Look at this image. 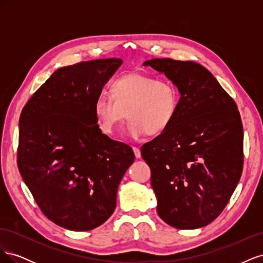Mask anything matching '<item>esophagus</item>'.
<instances>
[{"mask_svg": "<svg viewBox=\"0 0 263 263\" xmlns=\"http://www.w3.org/2000/svg\"><path fill=\"white\" fill-rule=\"evenodd\" d=\"M133 150H134V154H135V157H136L137 159H139L141 157V153H140V149L138 147H133Z\"/></svg>", "mask_w": 263, "mask_h": 263, "instance_id": "esophagus-1", "label": "esophagus"}]
</instances>
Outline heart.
Segmentation results:
<instances>
[{
  "mask_svg": "<svg viewBox=\"0 0 263 263\" xmlns=\"http://www.w3.org/2000/svg\"><path fill=\"white\" fill-rule=\"evenodd\" d=\"M112 97L101 94L94 102V114L100 129L114 136L126 117L128 134L134 138L147 133H163L176 118L180 97L177 86L169 81L142 73L127 74L110 85Z\"/></svg>",
  "mask_w": 263,
  "mask_h": 263,
  "instance_id": "1",
  "label": "heart"
}]
</instances>
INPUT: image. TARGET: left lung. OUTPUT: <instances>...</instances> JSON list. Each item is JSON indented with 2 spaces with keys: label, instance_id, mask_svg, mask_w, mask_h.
Here are the masks:
<instances>
[{
  "label": "left lung",
  "instance_id": "1",
  "mask_svg": "<svg viewBox=\"0 0 263 263\" xmlns=\"http://www.w3.org/2000/svg\"><path fill=\"white\" fill-rule=\"evenodd\" d=\"M144 66L164 73L181 95L171 125L141 147L151 170L158 215L172 227L201 228L217 218L240 180V114L200 63L156 58Z\"/></svg>",
  "mask_w": 263,
  "mask_h": 263
}]
</instances>
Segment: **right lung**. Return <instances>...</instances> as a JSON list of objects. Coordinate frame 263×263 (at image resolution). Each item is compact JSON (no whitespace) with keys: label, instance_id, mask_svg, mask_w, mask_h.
I'll list each match as a JSON object with an SVG mask.
<instances>
[{"label":"right lung","instance_id":"obj_1","mask_svg":"<svg viewBox=\"0 0 263 263\" xmlns=\"http://www.w3.org/2000/svg\"><path fill=\"white\" fill-rule=\"evenodd\" d=\"M119 58L55 70L20 117L17 165L39 209L54 224L86 232L105 222L135 160L133 149L103 134L94 102L122 66Z\"/></svg>","mask_w":263,"mask_h":263}]
</instances>
